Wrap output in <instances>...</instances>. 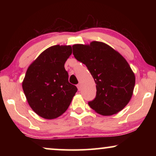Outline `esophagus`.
<instances>
[{
	"label": "esophagus",
	"instance_id": "obj_1",
	"mask_svg": "<svg viewBox=\"0 0 156 156\" xmlns=\"http://www.w3.org/2000/svg\"><path fill=\"white\" fill-rule=\"evenodd\" d=\"M76 87H77V89L79 91L81 90V84H78L77 85H76Z\"/></svg>",
	"mask_w": 156,
	"mask_h": 156
}]
</instances>
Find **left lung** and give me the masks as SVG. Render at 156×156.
I'll list each match as a JSON object with an SVG mask.
<instances>
[{"label":"left lung","mask_w":156,"mask_h":156,"mask_svg":"<svg viewBox=\"0 0 156 156\" xmlns=\"http://www.w3.org/2000/svg\"><path fill=\"white\" fill-rule=\"evenodd\" d=\"M72 49L74 57L87 66L97 84V95L89 106L102 116L121 112L131 100L136 82L124 57L102 42L74 44Z\"/></svg>","instance_id":"left-lung-1"}]
</instances>
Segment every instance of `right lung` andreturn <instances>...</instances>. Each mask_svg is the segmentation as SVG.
Wrapping results in <instances>:
<instances>
[{
    "mask_svg": "<svg viewBox=\"0 0 156 156\" xmlns=\"http://www.w3.org/2000/svg\"><path fill=\"white\" fill-rule=\"evenodd\" d=\"M70 45H54L43 51L27 68L22 87L27 103L42 118L56 119L70 105L77 88L68 81L65 63Z\"/></svg>",
    "mask_w": 156,
    "mask_h": 156,
    "instance_id": "obj_1",
    "label": "right lung"
}]
</instances>
